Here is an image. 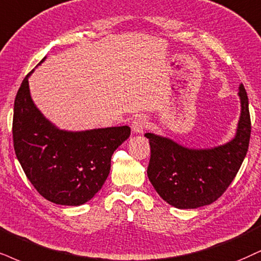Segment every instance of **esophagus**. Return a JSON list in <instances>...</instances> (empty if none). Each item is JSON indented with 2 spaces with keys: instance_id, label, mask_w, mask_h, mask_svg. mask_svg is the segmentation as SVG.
Returning <instances> with one entry per match:
<instances>
[{
  "instance_id": "esophagus-1",
  "label": "esophagus",
  "mask_w": 261,
  "mask_h": 261,
  "mask_svg": "<svg viewBox=\"0 0 261 261\" xmlns=\"http://www.w3.org/2000/svg\"><path fill=\"white\" fill-rule=\"evenodd\" d=\"M147 127V120L144 116H138L132 122V130H133V133H143L144 129Z\"/></svg>"
}]
</instances>
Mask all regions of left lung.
Instances as JSON below:
<instances>
[{"label": "left lung", "instance_id": "left-lung-1", "mask_svg": "<svg viewBox=\"0 0 261 261\" xmlns=\"http://www.w3.org/2000/svg\"><path fill=\"white\" fill-rule=\"evenodd\" d=\"M241 114L234 137L223 145L191 149L167 137L146 133L151 157L150 182L167 203L195 209L213 203L226 191L247 155L250 138L248 96L239 87Z\"/></svg>", "mask_w": 261, "mask_h": 261}]
</instances>
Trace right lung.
<instances>
[{
    "label": "right lung",
    "instance_id": "right-lung-1",
    "mask_svg": "<svg viewBox=\"0 0 261 261\" xmlns=\"http://www.w3.org/2000/svg\"><path fill=\"white\" fill-rule=\"evenodd\" d=\"M32 72L34 70L21 82L14 100L15 155L41 196L56 204L81 205L104 185L112 153L129 138L130 128L60 129L44 117L32 100L29 88Z\"/></svg>",
    "mask_w": 261,
    "mask_h": 261
}]
</instances>
